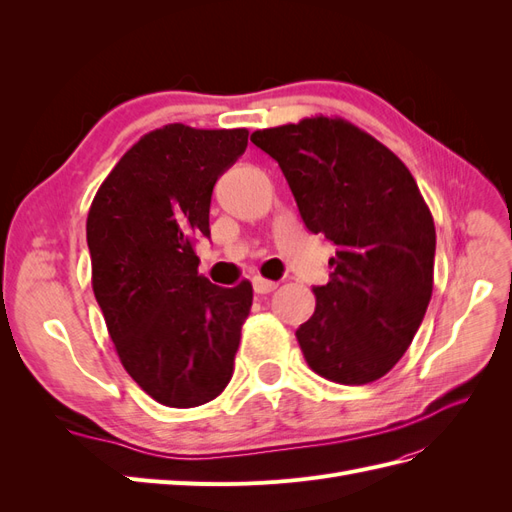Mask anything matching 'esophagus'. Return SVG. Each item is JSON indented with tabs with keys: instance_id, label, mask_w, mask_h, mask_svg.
<instances>
[{
	"instance_id": "1",
	"label": "esophagus",
	"mask_w": 512,
	"mask_h": 512,
	"mask_svg": "<svg viewBox=\"0 0 512 512\" xmlns=\"http://www.w3.org/2000/svg\"><path fill=\"white\" fill-rule=\"evenodd\" d=\"M252 284H254V292H258V294H269V292H273L277 288V282L265 280V277H260V275L254 277Z\"/></svg>"
}]
</instances>
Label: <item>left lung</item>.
Instances as JSON below:
<instances>
[{"label": "left lung", "instance_id": "left-lung-1", "mask_svg": "<svg viewBox=\"0 0 512 512\" xmlns=\"http://www.w3.org/2000/svg\"><path fill=\"white\" fill-rule=\"evenodd\" d=\"M301 218L335 245L329 284L297 329L307 365L339 384L382 378L404 356L433 290L436 226L406 164L342 117L256 130Z\"/></svg>", "mask_w": 512, "mask_h": 512}]
</instances>
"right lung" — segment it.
<instances>
[{"instance_id":"add662e5","label":"right lung","mask_w":512,"mask_h":512,"mask_svg":"<svg viewBox=\"0 0 512 512\" xmlns=\"http://www.w3.org/2000/svg\"><path fill=\"white\" fill-rule=\"evenodd\" d=\"M247 130L168 123L115 164L87 215L91 286L121 365L168 408H196L232 378L252 284H211L194 245L209 237L211 192Z\"/></svg>"}]
</instances>
